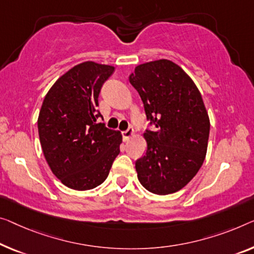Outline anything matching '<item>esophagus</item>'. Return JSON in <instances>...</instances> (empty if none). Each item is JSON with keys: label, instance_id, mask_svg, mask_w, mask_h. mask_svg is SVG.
Wrapping results in <instances>:
<instances>
[{"label": "esophagus", "instance_id": "34e87169", "mask_svg": "<svg viewBox=\"0 0 254 254\" xmlns=\"http://www.w3.org/2000/svg\"><path fill=\"white\" fill-rule=\"evenodd\" d=\"M133 135H134V130H133V128H132V127L127 128V131H123V132H122V137H123L124 141H127V140L133 137Z\"/></svg>", "mask_w": 254, "mask_h": 254}]
</instances>
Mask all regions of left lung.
<instances>
[{"instance_id": "8db88e82", "label": "left lung", "mask_w": 254, "mask_h": 254, "mask_svg": "<svg viewBox=\"0 0 254 254\" xmlns=\"http://www.w3.org/2000/svg\"><path fill=\"white\" fill-rule=\"evenodd\" d=\"M128 79L156 127L143 133L147 150L135 162L138 179L153 194H172L196 176L205 158L210 119L202 94L168 59L138 65Z\"/></svg>"}]
</instances>
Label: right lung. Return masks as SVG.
Listing matches in <instances>:
<instances>
[{"label": "right lung", "instance_id": "obj_1", "mask_svg": "<svg viewBox=\"0 0 254 254\" xmlns=\"http://www.w3.org/2000/svg\"><path fill=\"white\" fill-rule=\"evenodd\" d=\"M114 67L84 62L51 86L41 107L37 127L45 160L68 188L89 190L108 177L120 154L122 134L97 123L98 97Z\"/></svg>", "mask_w": 254, "mask_h": 254}]
</instances>
